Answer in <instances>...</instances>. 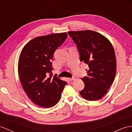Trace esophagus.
Here are the masks:
<instances>
[{
  "label": "esophagus",
  "instance_id": "34e87169",
  "mask_svg": "<svg viewBox=\"0 0 132 132\" xmlns=\"http://www.w3.org/2000/svg\"><path fill=\"white\" fill-rule=\"evenodd\" d=\"M69 80L70 81H73L75 80V77H72V78H69Z\"/></svg>",
  "mask_w": 132,
  "mask_h": 132
}]
</instances>
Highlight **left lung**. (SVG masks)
<instances>
[{"label": "left lung", "instance_id": "left-lung-1", "mask_svg": "<svg viewBox=\"0 0 132 132\" xmlns=\"http://www.w3.org/2000/svg\"><path fill=\"white\" fill-rule=\"evenodd\" d=\"M68 34L77 45L80 61L88 66L87 76L81 78L85 87L80 95L86 100H98L107 93L114 80L117 61L114 48L106 37L95 31Z\"/></svg>", "mask_w": 132, "mask_h": 132}]
</instances>
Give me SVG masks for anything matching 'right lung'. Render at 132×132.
I'll list each match as a JSON object with an SVG mask.
<instances>
[{
	"label": "right lung",
	"instance_id": "1",
	"mask_svg": "<svg viewBox=\"0 0 132 132\" xmlns=\"http://www.w3.org/2000/svg\"><path fill=\"white\" fill-rule=\"evenodd\" d=\"M67 36V32H62L36 37L20 52L18 70L22 88L32 102L41 107L50 108L57 104L67 84L51 74L54 52Z\"/></svg>",
	"mask_w": 132,
	"mask_h": 132
}]
</instances>
